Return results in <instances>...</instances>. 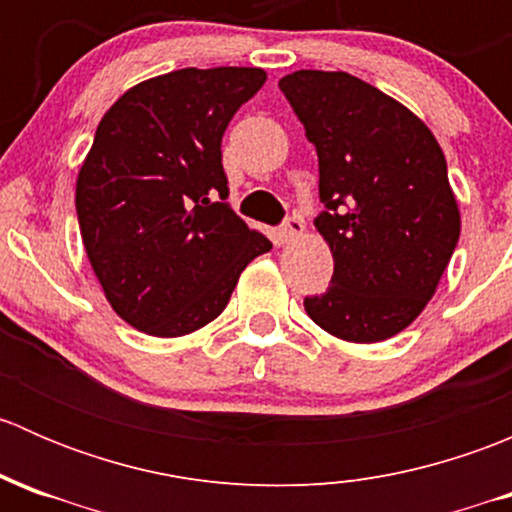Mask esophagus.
I'll list each match as a JSON object with an SVG mask.
<instances>
[{"label": "esophagus", "mask_w": 512, "mask_h": 512, "mask_svg": "<svg viewBox=\"0 0 512 512\" xmlns=\"http://www.w3.org/2000/svg\"><path fill=\"white\" fill-rule=\"evenodd\" d=\"M302 232H304V223L302 218H297V215L287 218L285 225H282V237H285V240H294V237H299Z\"/></svg>", "instance_id": "34e87169"}]
</instances>
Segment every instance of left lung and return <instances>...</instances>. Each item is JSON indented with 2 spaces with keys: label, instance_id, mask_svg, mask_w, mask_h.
<instances>
[{
  "label": "left lung",
  "instance_id": "left-lung-1",
  "mask_svg": "<svg viewBox=\"0 0 512 512\" xmlns=\"http://www.w3.org/2000/svg\"><path fill=\"white\" fill-rule=\"evenodd\" d=\"M280 89L317 148L314 225L334 257L304 309L344 342H384L436 294L461 235L446 156L416 113L347 71H294Z\"/></svg>",
  "mask_w": 512,
  "mask_h": 512
}]
</instances>
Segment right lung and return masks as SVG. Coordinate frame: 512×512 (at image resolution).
<instances>
[{
	"instance_id": "1",
	"label": "right lung",
	"mask_w": 512,
	"mask_h": 512,
	"mask_svg": "<svg viewBox=\"0 0 512 512\" xmlns=\"http://www.w3.org/2000/svg\"><path fill=\"white\" fill-rule=\"evenodd\" d=\"M265 81L255 66L170 71L128 89L98 123L76 215L108 304L138 332L205 327L242 270L272 250L223 203L220 151L227 123Z\"/></svg>"
}]
</instances>
